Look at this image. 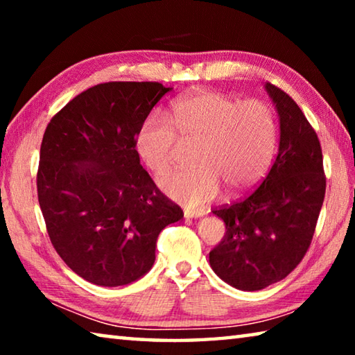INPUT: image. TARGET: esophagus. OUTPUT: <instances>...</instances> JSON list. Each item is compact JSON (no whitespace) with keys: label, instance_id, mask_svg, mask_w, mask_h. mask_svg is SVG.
Instances as JSON below:
<instances>
[{"label":"esophagus","instance_id":"34e87169","mask_svg":"<svg viewBox=\"0 0 355 355\" xmlns=\"http://www.w3.org/2000/svg\"><path fill=\"white\" fill-rule=\"evenodd\" d=\"M202 213H197V211H188L186 209L184 211V219H197V218H202Z\"/></svg>","mask_w":355,"mask_h":355}]
</instances>
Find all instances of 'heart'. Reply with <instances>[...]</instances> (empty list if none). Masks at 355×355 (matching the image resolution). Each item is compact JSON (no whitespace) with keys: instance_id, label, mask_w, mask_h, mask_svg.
Instances as JSON below:
<instances>
[{"instance_id":"b5f03b06","label":"heart","mask_w":355,"mask_h":355,"mask_svg":"<svg viewBox=\"0 0 355 355\" xmlns=\"http://www.w3.org/2000/svg\"><path fill=\"white\" fill-rule=\"evenodd\" d=\"M173 123L153 112L141 123L136 150L155 175L175 164L180 144H196L188 171L159 183L167 197L188 208L218 199L222 184L241 194L260 182L277 148V120L263 100H239L214 91H192L175 100Z\"/></svg>"}]
</instances>
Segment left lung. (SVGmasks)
Here are the masks:
<instances>
[{
	"label": "left lung",
	"instance_id": "1",
	"mask_svg": "<svg viewBox=\"0 0 355 355\" xmlns=\"http://www.w3.org/2000/svg\"><path fill=\"white\" fill-rule=\"evenodd\" d=\"M264 89L279 116V152L255 192L214 209L225 235L209 252V266L233 288L258 291L285 279L313 238L326 177L315 130L294 100L271 83Z\"/></svg>",
	"mask_w": 355,
	"mask_h": 355
}]
</instances>
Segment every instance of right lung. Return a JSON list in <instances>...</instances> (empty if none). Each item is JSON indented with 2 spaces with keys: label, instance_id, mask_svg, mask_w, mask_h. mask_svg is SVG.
<instances>
[{
  "label": "right lung",
  "instance_id": "1",
  "mask_svg": "<svg viewBox=\"0 0 355 355\" xmlns=\"http://www.w3.org/2000/svg\"><path fill=\"white\" fill-rule=\"evenodd\" d=\"M169 91L159 83L97 84L45 130L37 196L48 236L71 271L94 285L144 277L161 230L183 218L136 152L137 130Z\"/></svg>",
  "mask_w": 355,
  "mask_h": 355
}]
</instances>
